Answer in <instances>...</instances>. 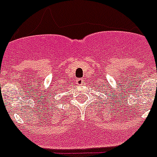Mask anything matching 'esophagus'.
I'll use <instances>...</instances> for the list:
<instances>
[{
    "instance_id": "esophagus-1",
    "label": "esophagus",
    "mask_w": 157,
    "mask_h": 157,
    "mask_svg": "<svg viewBox=\"0 0 157 157\" xmlns=\"http://www.w3.org/2000/svg\"><path fill=\"white\" fill-rule=\"evenodd\" d=\"M76 83L77 84V86H82L84 83V80H82V79H76Z\"/></svg>"
}]
</instances>
